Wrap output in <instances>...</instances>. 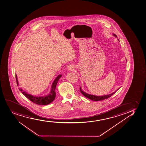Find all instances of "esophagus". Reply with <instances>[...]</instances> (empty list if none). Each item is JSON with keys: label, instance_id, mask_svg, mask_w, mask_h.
<instances>
[{"label": "esophagus", "instance_id": "obj_1", "mask_svg": "<svg viewBox=\"0 0 146 146\" xmlns=\"http://www.w3.org/2000/svg\"><path fill=\"white\" fill-rule=\"evenodd\" d=\"M68 69L69 70L72 71L74 69V66L73 65H72V64H70V65L68 66Z\"/></svg>", "mask_w": 146, "mask_h": 146}]
</instances>
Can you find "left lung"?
I'll list each match as a JSON object with an SVG mask.
<instances>
[{
	"mask_svg": "<svg viewBox=\"0 0 146 146\" xmlns=\"http://www.w3.org/2000/svg\"><path fill=\"white\" fill-rule=\"evenodd\" d=\"M113 35H114L115 36L117 37L116 35L114 34ZM118 40H119L118 39ZM80 92H81L82 94H83V96H85V97H87V98L91 99L92 100L95 101H101L103 100H104V99H107V98H108L110 97V96H111L113 94H114L116 92V91H115V92H113V93H111V94H108V95H105V96H94V95H92V94H89L85 93V92H84V91L82 90L81 87H80ZM119 90V89H118L117 90Z\"/></svg>",
	"mask_w": 146,
	"mask_h": 146,
	"instance_id": "8db88e82",
	"label": "left lung"
}]
</instances>
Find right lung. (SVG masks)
<instances>
[{"label": "right lung", "mask_w": 146, "mask_h": 146, "mask_svg": "<svg viewBox=\"0 0 146 146\" xmlns=\"http://www.w3.org/2000/svg\"><path fill=\"white\" fill-rule=\"evenodd\" d=\"M61 77L62 75H59L56 78L52 84L50 93L48 96H41V97L34 96H32L31 94H28L25 91H23V90L21 88H19V89L20 91H21L22 94H24L25 97L27 98L28 99H29L34 103L36 104L37 105H47L52 103L55 99V96H56L55 88L58 80H59L60 78ZM16 82L18 86L19 85V83L18 82L17 76L16 75Z\"/></svg>", "instance_id": "right-lung-1"}]
</instances>
